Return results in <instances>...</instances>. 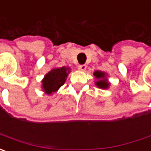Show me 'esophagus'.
Returning <instances> with one entry per match:
<instances>
[{"mask_svg":"<svg viewBox=\"0 0 151 151\" xmlns=\"http://www.w3.org/2000/svg\"><path fill=\"white\" fill-rule=\"evenodd\" d=\"M78 69L80 70H85L86 69V65H80L78 66Z\"/></svg>","mask_w":151,"mask_h":151,"instance_id":"1","label":"esophagus"}]
</instances>
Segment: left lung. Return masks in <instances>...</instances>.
Listing matches in <instances>:
<instances>
[{
	"label": "left lung",
	"mask_w": 151,
	"mask_h": 151,
	"mask_svg": "<svg viewBox=\"0 0 151 151\" xmlns=\"http://www.w3.org/2000/svg\"><path fill=\"white\" fill-rule=\"evenodd\" d=\"M94 76L96 77V81L95 82L96 86L98 88L101 89H107L109 87L110 83L107 81V74L102 71H99V70H96L95 72L93 73Z\"/></svg>",
	"instance_id": "8db88e82"
}]
</instances>
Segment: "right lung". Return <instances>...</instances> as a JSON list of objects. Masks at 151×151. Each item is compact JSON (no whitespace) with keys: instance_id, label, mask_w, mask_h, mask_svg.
<instances>
[{"instance_id":"obj_1","label":"right lung","mask_w":151,"mask_h":151,"mask_svg":"<svg viewBox=\"0 0 151 151\" xmlns=\"http://www.w3.org/2000/svg\"><path fill=\"white\" fill-rule=\"evenodd\" d=\"M70 72L69 67L63 66L60 68L52 69L47 73L42 81V88L45 93L51 95L65 84L68 74Z\"/></svg>"}]
</instances>
